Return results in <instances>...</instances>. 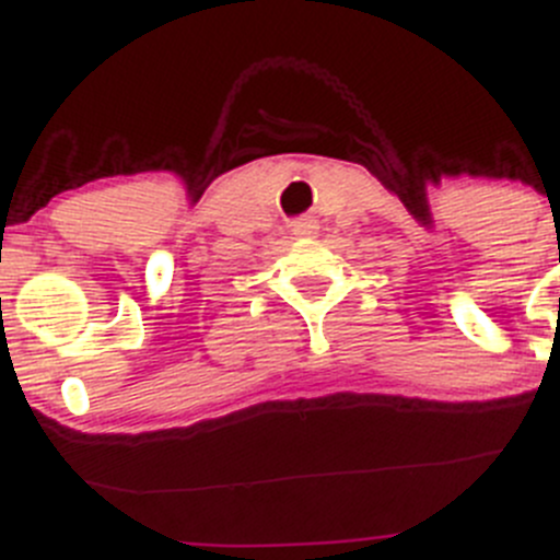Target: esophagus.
Here are the masks:
<instances>
[{
  "mask_svg": "<svg viewBox=\"0 0 560 560\" xmlns=\"http://www.w3.org/2000/svg\"><path fill=\"white\" fill-rule=\"evenodd\" d=\"M292 233H295L298 238H314V235L319 233V228H316L314 219H298V222L292 224Z\"/></svg>",
  "mask_w": 560,
  "mask_h": 560,
  "instance_id": "esophagus-1",
  "label": "esophagus"
}]
</instances>
